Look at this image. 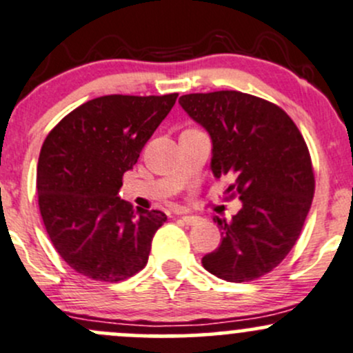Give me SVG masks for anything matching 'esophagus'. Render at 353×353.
Instances as JSON below:
<instances>
[{
  "label": "esophagus",
  "instance_id": "1",
  "mask_svg": "<svg viewBox=\"0 0 353 353\" xmlns=\"http://www.w3.org/2000/svg\"><path fill=\"white\" fill-rule=\"evenodd\" d=\"M181 218H183V221H184L185 224H191V226H192V224H196L197 221L201 219L199 216H194V214H183V216H181Z\"/></svg>",
  "mask_w": 353,
  "mask_h": 353
}]
</instances>
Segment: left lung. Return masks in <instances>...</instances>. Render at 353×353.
<instances>
[{"label": "left lung", "instance_id": "obj_1", "mask_svg": "<svg viewBox=\"0 0 353 353\" xmlns=\"http://www.w3.org/2000/svg\"><path fill=\"white\" fill-rule=\"evenodd\" d=\"M181 107L208 130L211 170L230 176V197L243 203L226 221L216 216L221 245L203 266L221 280L245 283L265 276L295 246L315 192L312 159L288 114L236 90L189 94Z\"/></svg>", "mask_w": 353, "mask_h": 353}]
</instances>
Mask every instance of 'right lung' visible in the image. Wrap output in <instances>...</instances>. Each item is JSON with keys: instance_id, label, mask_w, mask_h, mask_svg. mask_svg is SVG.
Returning <instances> with one entry per match:
<instances>
[{"instance_id": "add662e5", "label": "right lung", "mask_w": 353, "mask_h": 353, "mask_svg": "<svg viewBox=\"0 0 353 353\" xmlns=\"http://www.w3.org/2000/svg\"><path fill=\"white\" fill-rule=\"evenodd\" d=\"M176 99L99 97L46 135L37 168L38 206L53 246L77 273L117 283L147 265L154 234L168 216L134 211L117 192Z\"/></svg>"}]
</instances>
